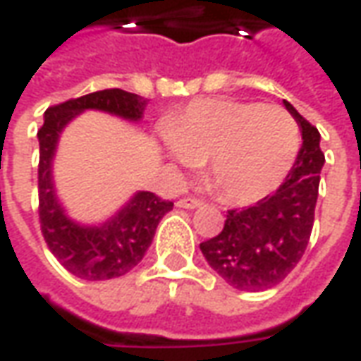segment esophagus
I'll list each match as a JSON object with an SVG mask.
<instances>
[{
	"label": "esophagus",
	"instance_id": "34e87169",
	"mask_svg": "<svg viewBox=\"0 0 361 361\" xmlns=\"http://www.w3.org/2000/svg\"><path fill=\"white\" fill-rule=\"evenodd\" d=\"M201 201L199 199H193V197H188V199H180L178 201V207H181V209H199L201 207Z\"/></svg>",
	"mask_w": 361,
	"mask_h": 361
}]
</instances>
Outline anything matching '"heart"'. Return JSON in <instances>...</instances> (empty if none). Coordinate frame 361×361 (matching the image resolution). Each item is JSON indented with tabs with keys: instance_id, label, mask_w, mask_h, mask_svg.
Here are the masks:
<instances>
[{
	"instance_id": "b5f03b06",
	"label": "heart",
	"mask_w": 361,
	"mask_h": 361,
	"mask_svg": "<svg viewBox=\"0 0 361 361\" xmlns=\"http://www.w3.org/2000/svg\"><path fill=\"white\" fill-rule=\"evenodd\" d=\"M168 157L183 168L207 166L219 195L232 204H255L272 195L300 152L295 119L279 106L203 98L166 126Z\"/></svg>"
}]
</instances>
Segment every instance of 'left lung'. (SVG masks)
Returning a JSON list of instances; mask_svg holds the SVG:
<instances>
[{"instance_id": "8db88e82", "label": "left lung", "mask_w": 361, "mask_h": 361, "mask_svg": "<svg viewBox=\"0 0 361 361\" xmlns=\"http://www.w3.org/2000/svg\"><path fill=\"white\" fill-rule=\"evenodd\" d=\"M284 106L303 141L292 172L263 201L228 211L222 232L199 245L212 271L243 292H261L286 279L307 247L315 219L319 173L325 164L321 135L292 104L284 100Z\"/></svg>"}]
</instances>
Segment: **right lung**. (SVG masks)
Instances as JSON below:
<instances>
[{
	"mask_svg": "<svg viewBox=\"0 0 361 361\" xmlns=\"http://www.w3.org/2000/svg\"><path fill=\"white\" fill-rule=\"evenodd\" d=\"M145 108L147 100L142 96L121 89H106L58 104L44 114V126L38 131L40 228L51 253L77 279H118L139 265L152 243L158 222L172 211L173 203L150 191H137L114 216L100 224L77 222L67 214L54 183V158L59 135L87 110L141 121Z\"/></svg>",
	"mask_w": 361,
	"mask_h": 361,
	"instance_id": "right-lung-1",
	"label": "right lung"
}]
</instances>
